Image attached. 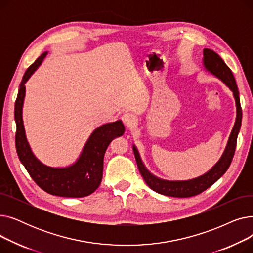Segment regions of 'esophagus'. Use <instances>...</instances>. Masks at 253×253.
<instances>
[{"instance_id": "34e87169", "label": "esophagus", "mask_w": 253, "mask_h": 253, "mask_svg": "<svg viewBox=\"0 0 253 253\" xmlns=\"http://www.w3.org/2000/svg\"><path fill=\"white\" fill-rule=\"evenodd\" d=\"M122 121L128 128H132V127H134L136 125L135 116L130 114V113H126L122 116Z\"/></svg>"}]
</instances>
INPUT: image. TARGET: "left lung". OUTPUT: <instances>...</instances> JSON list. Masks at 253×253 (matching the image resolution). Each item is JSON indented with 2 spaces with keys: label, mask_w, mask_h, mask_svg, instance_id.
Instances as JSON below:
<instances>
[{
  "label": "left lung",
  "mask_w": 253,
  "mask_h": 253,
  "mask_svg": "<svg viewBox=\"0 0 253 253\" xmlns=\"http://www.w3.org/2000/svg\"><path fill=\"white\" fill-rule=\"evenodd\" d=\"M202 65L207 73L220 80L232 91L236 103V121L230 134L228 143L225 145V149L219 158V160L207 172H205L204 174L188 180H168L154 175L145 167L136 145H132L141 176L153 191L161 195L176 198H188L200 194L210 188L212 184L225 173V171L228 170L233 160L236 150L237 137L242 122V110L235 78L229 66L224 63L217 53L212 51L211 49H203Z\"/></svg>",
  "instance_id": "8db88e82"
}]
</instances>
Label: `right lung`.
Listing matches in <instances>:
<instances>
[{
	"label": "right lung",
	"instance_id": "add662e5",
	"mask_svg": "<svg viewBox=\"0 0 253 253\" xmlns=\"http://www.w3.org/2000/svg\"><path fill=\"white\" fill-rule=\"evenodd\" d=\"M44 52L26 70L19 86L15 102L14 118L16 122L15 144L20 162L31 177L45 192L60 197L82 198L94 192L101 182L103 158L111 141L122 136L125 126L121 120L103 124L93 130L77 160L64 167H52L44 164L35 156L26 138L22 110L25 98V83L39 69L47 56Z\"/></svg>",
	"mask_w": 253,
	"mask_h": 253
}]
</instances>
